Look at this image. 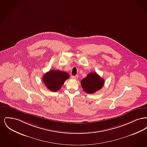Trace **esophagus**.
<instances>
[{"label":"esophagus","mask_w":147,"mask_h":147,"mask_svg":"<svg viewBox=\"0 0 147 147\" xmlns=\"http://www.w3.org/2000/svg\"><path fill=\"white\" fill-rule=\"evenodd\" d=\"M71 78L72 79H77L78 78V76H71Z\"/></svg>","instance_id":"esophagus-1"}]
</instances>
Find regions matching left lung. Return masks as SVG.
Here are the masks:
<instances>
[{
	"label": "left lung",
	"mask_w": 147,
	"mask_h": 147,
	"mask_svg": "<svg viewBox=\"0 0 147 147\" xmlns=\"http://www.w3.org/2000/svg\"><path fill=\"white\" fill-rule=\"evenodd\" d=\"M80 83L84 91L88 94H93L103 87L104 80L96 73H90L82 80Z\"/></svg>",
	"instance_id": "obj_1"
}]
</instances>
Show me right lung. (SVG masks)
<instances>
[{
    "instance_id": "obj_1",
    "label": "right lung",
    "mask_w": 147,
    "mask_h": 147,
    "mask_svg": "<svg viewBox=\"0 0 147 147\" xmlns=\"http://www.w3.org/2000/svg\"><path fill=\"white\" fill-rule=\"evenodd\" d=\"M69 78V74L65 71L51 70L43 75L42 80L50 91L56 92L61 89L65 81Z\"/></svg>"
}]
</instances>
